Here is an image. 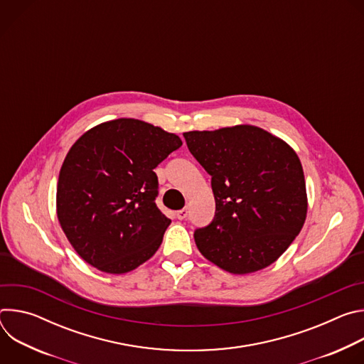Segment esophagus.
Segmentation results:
<instances>
[{
    "instance_id": "obj_1",
    "label": "esophagus",
    "mask_w": 364,
    "mask_h": 364,
    "mask_svg": "<svg viewBox=\"0 0 364 364\" xmlns=\"http://www.w3.org/2000/svg\"><path fill=\"white\" fill-rule=\"evenodd\" d=\"M176 216H177V219L184 220V219H187V216H188V210H187V209H181V210H178V212L176 213Z\"/></svg>"
}]
</instances>
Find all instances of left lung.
Segmentation results:
<instances>
[{"instance_id": "8db88e82", "label": "left lung", "mask_w": 364, "mask_h": 364, "mask_svg": "<svg viewBox=\"0 0 364 364\" xmlns=\"http://www.w3.org/2000/svg\"><path fill=\"white\" fill-rule=\"evenodd\" d=\"M193 157L212 176L213 222L194 232L201 255L245 275L288 249L306 218V190L296 152L253 125L183 134Z\"/></svg>"}]
</instances>
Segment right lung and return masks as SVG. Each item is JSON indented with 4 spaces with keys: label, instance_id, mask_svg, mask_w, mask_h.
I'll use <instances>...</instances> for the list:
<instances>
[{
    "label": "right lung",
    "instance_id": "right-lung-1",
    "mask_svg": "<svg viewBox=\"0 0 364 364\" xmlns=\"http://www.w3.org/2000/svg\"><path fill=\"white\" fill-rule=\"evenodd\" d=\"M183 145L148 122L119 118L85 132L59 174V223L85 262L127 274L157 252L171 220L155 204L154 168Z\"/></svg>",
    "mask_w": 364,
    "mask_h": 364
}]
</instances>
